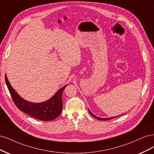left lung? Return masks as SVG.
Returning <instances> with one entry per match:
<instances>
[{"mask_svg": "<svg viewBox=\"0 0 154 154\" xmlns=\"http://www.w3.org/2000/svg\"><path fill=\"white\" fill-rule=\"evenodd\" d=\"M89 111V112H90V115L92 116H93L94 118H97V119H98V120H111V119H112V118H115V117H116V116H115V117H112V118H99V117H98V116H95V115H94L90 111V110H88Z\"/></svg>", "mask_w": 154, "mask_h": 154, "instance_id": "left-lung-1", "label": "left lung"}]
</instances>
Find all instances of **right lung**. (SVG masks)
<instances>
[{
	"instance_id": "1",
	"label": "right lung",
	"mask_w": 154,
	"mask_h": 154,
	"mask_svg": "<svg viewBox=\"0 0 154 154\" xmlns=\"http://www.w3.org/2000/svg\"><path fill=\"white\" fill-rule=\"evenodd\" d=\"M5 81L13 100L18 109L42 121L53 120L61 113L63 108L62 93L66 86H64L58 90L48 100L42 103H35L27 102L20 97L9 84L6 75H5Z\"/></svg>"
}]
</instances>
